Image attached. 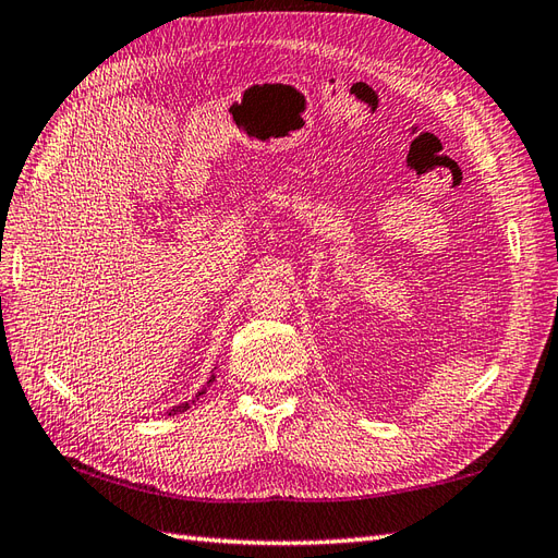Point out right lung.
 <instances>
[{"label":"right lung","instance_id":"1","mask_svg":"<svg viewBox=\"0 0 558 558\" xmlns=\"http://www.w3.org/2000/svg\"><path fill=\"white\" fill-rule=\"evenodd\" d=\"M214 380H216V373L211 371V378L206 380V385H204L202 390L197 392V399H199L202 395H206V387H209ZM187 409H190V401H183V404H178V407H173V409H168V416H178V413H183V411H187Z\"/></svg>","mask_w":558,"mask_h":558}]
</instances>
